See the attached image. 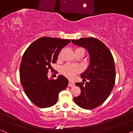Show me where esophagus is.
Segmentation results:
<instances>
[{"instance_id": "34e87169", "label": "esophagus", "mask_w": 133, "mask_h": 133, "mask_svg": "<svg viewBox=\"0 0 133 133\" xmlns=\"http://www.w3.org/2000/svg\"><path fill=\"white\" fill-rule=\"evenodd\" d=\"M74 86V82L73 81H69L68 84V86L69 87H73Z\"/></svg>"}]
</instances>
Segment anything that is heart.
Returning a JSON list of instances; mask_svg holds the SVG:
<instances>
[{
    "label": "heart",
    "mask_w": 133,
    "mask_h": 133,
    "mask_svg": "<svg viewBox=\"0 0 133 133\" xmlns=\"http://www.w3.org/2000/svg\"><path fill=\"white\" fill-rule=\"evenodd\" d=\"M79 71H80V70H79V68L69 64L64 65L61 69V72L62 74L70 79L74 78L76 76V74L79 72Z\"/></svg>",
    "instance_id": "obj_1"
}]
</instances>
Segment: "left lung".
Masks as SVG:
<instances>
[{
	"label": "left lung",
	"mask_w": 133,
	"mask_h": 133,
	"mask_svg": "<svg viewBox=\"0 0 133 133\" xmlns=\"http://www.w3.org/2000/svg\"><path fill=\"white\" fill-rule=\"evenodd\" d=\"M71 41L86 49L90 58L89 66L81 74L82 83H76L81 92L80 96L74 97V101L83 109H94L107 99L114 87L116 71L113 57L106 45L96 38H81Z\"/></svg>",
	"instance_id": "8db88e82"
}]
</instances>
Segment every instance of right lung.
Segmentation results:
<instances>
[{
	"label": "right lung",
	"mask_w": 133,
	"mask_h": 133,
	"mask_svg": "<svg viewBox=\"0 0 133 133\" xmlns=\"http://www.w3.org/2000/svg\"><path fill=\"white\" fill-rule=\"evenodd\" d=\"M71 41L42 37L32 42L23 55L20 65V79L28 98L41 108L57 103L59 93L66 89L68 80L59 75L56 80L48 78L52 63L57 61L59 52Z\"/></svg>",
	"instance_id": "add662e5"
}]
</instances>
